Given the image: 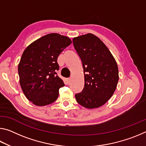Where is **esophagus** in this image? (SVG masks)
Here are the masks:
<instances>
[{
    "instance_id": "1",
    "label": "esophagus",
    "mask_w": 146,
    "mask_h": 146,
    "mask_svg": "<svg viewBox=\"0 0 146 146\" xmlns=\"http://www.w3.org/2000/svg\"><path fill=\"white\" fill-rule=\"evenodd\" d=\"M70 82H71V78H68V79H67V82H68V84H70Z\"/></svg>"
}]
</instances>
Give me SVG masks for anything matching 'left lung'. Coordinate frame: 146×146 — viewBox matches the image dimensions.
Instances as JSON below:
<instances>
[{
	"mask_svg": "<svg viewBox=\"0 0 146 146\" xmlns=\"http://www.w3.org/2000/svg\"><path fill=\"white\" fill-rule=\"evenodd\" d=\"M73 43L84 74V88L76 94V100L86 108H98L110 99L117 88L119 78L117 62L104 43L93 34L73 38Z\"/></svg>",
	"mask_w": 146,
	"mask_h": 146,
	"instance_id": "obj_1",
	"label": "left lung"
}]
</instances>
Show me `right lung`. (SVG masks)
Returning <instances> with one entry per match:
<instances>
[{"mask_svg":"<svg viewBox=\"0 0 146 146\" xmlns=\"http://www.w3.org/2000/svg\"><path fill=\"white\" fill-rule=\"evenodd\" d=\"M68 36L49 33L27 47L18 66L19 82L24 95L35 106L53 103L58 97L59 89L64 86L56 75L57 58L71 44Z\"/></svg>","mask_w":146,"mask_h":146,"instance_id":"add662e5","label":"right lung"}]
</instances>
